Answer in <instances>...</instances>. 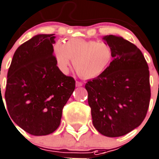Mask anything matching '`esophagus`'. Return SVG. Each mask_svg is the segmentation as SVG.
<instances>
[{"mask_svg":"<svg viewBox=\"0 0 159 159\" xmlns=\"http://www.w3.org/2000/svg\"><path fill=\"white\" fill-rule=\"evenodd\" d=\"M75 85L77 86V87H81V86L83 85V83H82V82H80V81L76 80V82H75Z\"/></svg>","mask_w":159,"mask_h":159,"instance_id":"1","label":"esophagus"}]
</instances>
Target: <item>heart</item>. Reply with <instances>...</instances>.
<instances>
[{
	"label": "heart",
	"instance_id": "b5f03b06",
	"mask_svg": "<svg viewBox=\"0 0 159 159\" xmlns=\"http://www.w3.org/2000/svg\"><path fill=\"white\" fill-rule=\"evenodd\" d=\"M53 53L58 68L63 73L68 72L72 60L76 73L84 79L101 75L113 58V50L108 43L80 39H70L66 43L57 41Z\"/></svg>",
	"mask_w": 159,
	"mask_h": 159
}]
</instances>
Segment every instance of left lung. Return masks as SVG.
Masks as SVG:
<instances>
[{
	"label": "left lung",
	"mask_w": 159,
	"mask_h": 159,
	"mask_svg": "<svg viewBox=\"0 0 159 159\" xmlns=\"http://www.w3.org/2000/svg\"><path fill=\"white\" fill-rule=\"evenodd\" d=\"M113 50L107 69L85 84L93 124L107 137L125 135L138 127L148 111L151 91L144 55L121 37H103Z\"/></svg>",
	"instance_id": "obj_1"
}]
</instances>
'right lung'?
<instances>
[{
	"label": "right lung",
	"mask_w": 159,
	"mask_h": 159,
	"mask_svg": "<svg viewBox=\"0 0 159 159\" xmlns=\"http://www.w3.org/2000/svg\"><path fill=\"white\" fill-rule=\"evenodd\" d=\"M53 35L39 34L20 45L7 74L9 116L33 135H47L57 129L62 109L75 88L73 77L65 75L57 66Z\"/></svg>",
	"instance_id": "add662e5"
}]
</instances>
